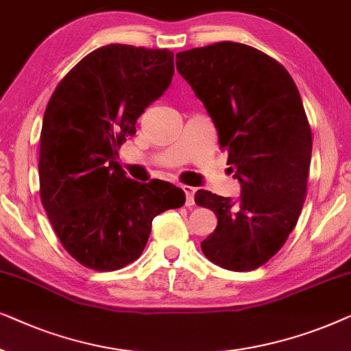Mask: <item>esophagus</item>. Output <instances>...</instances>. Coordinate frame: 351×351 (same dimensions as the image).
I'll return each mask as SVG.
<instances>
[{"label": "esophagus", "mask_w": 351, "mask_h": 351, "mask_svg": "<svg viewBox=\"0 0 351 351\" xmlns=\"http://www.w3.org/2000/svg\"><path fill=\"white\" fill-rule=\"evenodd\" d=\"M182 191H184V194H186V206H191L194 205V192H195V189L192 186H182Z\"/></svg>", "instance_id": "esophagus-1"}]
</instances>
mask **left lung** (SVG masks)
<instances>
[{"label":"left lung","instance_id":"1","mask_svg":"<svg viewBox=\"0 0 351 351\" xmlns=\"http://www.w3.org/2000/svg\"><path fill=\"white\" fill-rule=\"evenodd\" d=\"M176 70L208 111L240 181L237 200L197 191L218 226L202 241L211 263L248 272L278 253L302 211L312 130L293 77L275 58L223 41L176 53Z\"/></svg>","mask_w":351,"mask_h":351}]
</instances>
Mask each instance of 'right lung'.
<instances>
[{
	"mask_svg": "<svg viewBox=\"0 0 351 351\" xmlns=\"http://www.w3.org/2000/svg\"><path fill=\"white\" fill-rule=\"evenodd\" d=\"M173 52L108 44L58 82L39 136V195L63 248L77 263L112 272L140 258L152 219L180 208L171 182H138L117 162L136 119L169 88Z\"/></svg>",
	"mask_w": 351,
	"mask_h": 351,
	"instance_id": "add662e5",
	"label": "right lung"
}]
</instances>
